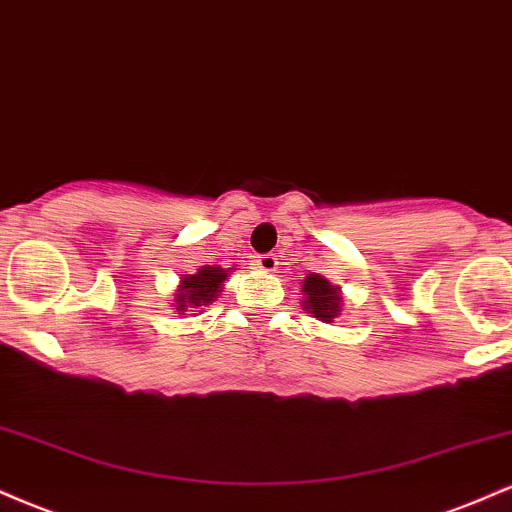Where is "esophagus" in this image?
Returning a JSON list of instances; mask_svg holds the SVG:
<instances>
[{
	"instance_id": "obj_1",
	"label": "esophagus",
	"mask_w": 512,
	"mask_h": 512,
	"mask_svg": "<svg viewBox=\"0 0 512 512\" xmlns=\"http://www.w3.org/2000/svg\"><path fill=\"white\" fill-rule=\"evenodd\" d=\"M276 257L274 255H260L257 257V267L262 269V272H276Z\"/></svg>"
}]
</instances>
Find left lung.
Listing matches in <instances>:
<instances>
[{
	"instance_id": "8db88e82",
	"label": "left lung",
	"mask_w": 512,
	"mask_h": 512,
	"mask_svg": "<svg viewBox=\"0 0 512 512\" xmlns=\"http://www.w3.org/2000/svg\"><path fill=\"white\" fill-rule=\"evenodd\" d=\"M303 301L301 305L310 315L322 322H334L342 315V289L330 284L322 274L310 272L303 279Z\"/></svg>"
}]
</instances>
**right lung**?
I'll list each match as a JSON object with an SVG mask.
<instances>
[{"instance_id": "1", "label": "right lung", "mask_w": 512, "mask_h": 512, "mask_svg": "<svg viewBox=\"0 0 512 512\" xmlns=\"http://www.w3.org/2000/svg\"><path fill=\"white\" fill-rule=\"evenodd\" d=\"M226 279H228V269L219 267V264L199 267L195 274H182L170 308L182 317L202 315L204 308H209V305L221 296V289L223 284H226Z\"/></svg>"}]
</instances>
